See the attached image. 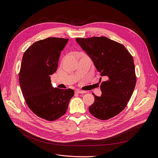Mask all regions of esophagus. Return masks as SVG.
I'll return each mask as SVG.
<instances>
[{"mask_svg": "<svg viewBox=\"0 0 158 158\" xmlns=\"http://www.w3.org/2000/svg\"><path fill=\"white\" fill-rule=\"evenodd\" d=\"M75 93H77V94H83V93H85V92L84 91H82V90H79V89H76L75 91Z\"/></svg>", "mask_w": 158, "mask_h": 158, "instance_id": "34e87169", "label": "esophagus"}]
</instances>
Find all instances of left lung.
<instances>
[{"label": "left lung", "instance_id": "8db88e82", "mask_svg": "<svg viewBox=\"0 0 158 158\" xmlns=\"http://www.w3.org/2000/svg\"><path fill=\"white\" fill-rule=\"evenodd\" d=\"M76 40L106 79L100 85L102 96L93 94L89 112L99 120L113 118L126 107L134 92L137 78L133 57L122 44L105 36Z\"/></svg>", "mask_w": 158, "mask_h": 158}]
</instances>
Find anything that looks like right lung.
Masks as SVG:
<instances>
[{
	"label": "right lung",
	"instance_id": "obj_1",
	"mask_svg": "<svg viewBox=\"0 0 158 158\" xmlns=\"http://www.w3.org/2000/svg\"><path fill=\"white\" fill-rule=\"evenodd\" d=\"M67 41L68 38L55 37L39 40L23 56L19 81L25 102L38 117L48 121L64 115L74 94L71 89L53 88L50 79Z\"/></svg>",
	"mask_w": 158,
	"mask_h": 158
}]
</instances>
